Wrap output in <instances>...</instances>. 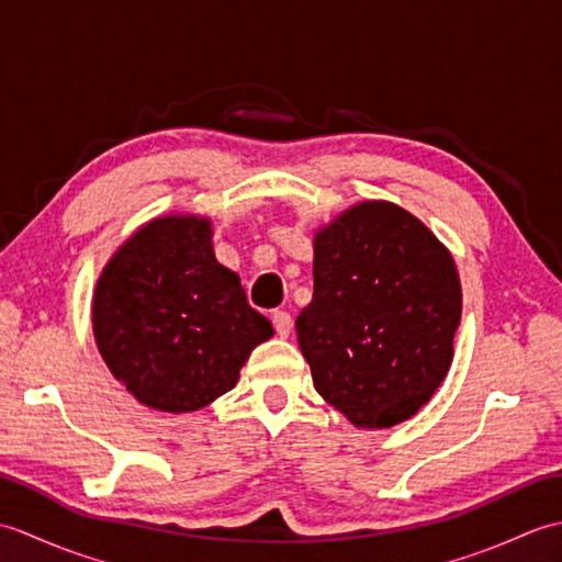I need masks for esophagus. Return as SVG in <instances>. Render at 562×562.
<instances>
[{
    "label": "esophagus",
    "instance_id": "34e87169",
    "mask_svg": "<svg viewBox=\"0 0 562 562\" xmlns=\"http://www.w3.org/2000/svg\"><path fill=\"white\" fill-rule=\"evenodd\" d=\"M272 324H274V330H278L280 338H288L292 333V316L288 312H274L272 314Z\"/></svg>",
    "mask_w": 562,
    "mask_h": 562
}]
</instances>
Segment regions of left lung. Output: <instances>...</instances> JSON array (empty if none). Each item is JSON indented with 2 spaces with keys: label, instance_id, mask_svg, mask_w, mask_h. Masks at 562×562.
<instances>
[{
  "label": "left lung",
  "instance_id": "1",
  "mask_svg": "<svg viewBox=\"0 0 562 562\" xmlns=\"http://www.w3.org/2000/svg\"><path fill=\"white\" fill-rule=\"evenodd\" d=\"M459 321L453 258L411 212L367 200L316 232L296 338L316 391L355 427H393L432 398Z\"/></svg>",
  "mask_w": 562,
  "mask_h": 562
}]
</instances>
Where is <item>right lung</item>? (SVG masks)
<instances>
[{
  "label": "right lung",
  "instance_id": "add662e5",
  "mask_svg": "<svg viewBox=\"0 0 562 562\" xmlns=\"http://www.w3.org/2000/svg\"><path fill=\"white\" fill-rule=\"evenodd\" d=\"M93 338L133 396L164 413L210 405L238 381L272 324L217 262L212 224L169 214L142 226L105 262L93 292Z\"/></svg>",
  "mask_w": 562,
  "mask_h": 562
}]
</instances>
